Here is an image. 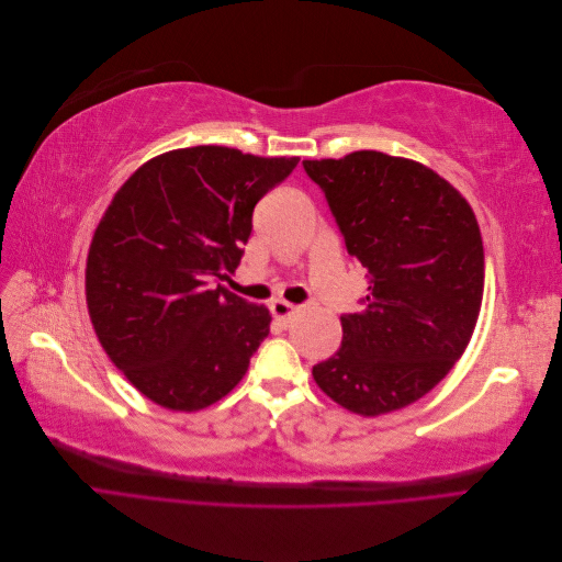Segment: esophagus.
<instances>
[{
  "label": "esophagus",
  "mask_w": 562,
  "mask_h": 562,
  "mask_svg": "<svg viewBox=\"0 0 562 562\" xmlns=\"http://www.w3.org/2000/svg\"><path fill=\"white\" fill-rule=\"evenodd\" d=\"M269 310H271V314H274V318H277V321L285 323L288 318L297 314V310H300V307H295V304L285 302V300H274V302L269 304Z\"/></svg>",
  "instance_id": "1"
}]
</instances>
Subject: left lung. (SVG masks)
Returning a JSON list of instances; mask_svg holds the SVG:
<instances>
[{
  "instance_id": "8db88e82",
  "label": "left lung",
  "mask_w": 562,
  "mask_h": 562,
  "mask_svg": "<svg viewBox=\"0 0 562 562\" xmlns=\"http://www.w3.org/2000/svg\"><path fill=\"white\" fill-rule=\"evenodd\" d=\"M302 164L370 277L363 312L339 316L342 347L312 375L353 415L401 411L448 375L473 335L485 281L479 220L413 159L361 149Z\"/></svg>"
}]
</instances>
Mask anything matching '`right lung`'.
<instances>
[{"instance_id": "obj_1", "label": "right lung", "mask_w": 562, "mask_h": 562, "mask_svg": "<svg viewBox=\"0 0 562 562\" xmlns=\"http://www.w3.org/2000/svg\"><path fill=\"white\" fill-rule=\"evenodd\" d=\"M297 161L171 149L112 196L87 258L89 316L110 361L149 401L196 413L246 375L271 314L215 281L239 267L255 203Z\"/></svg>"}]
</instances>
